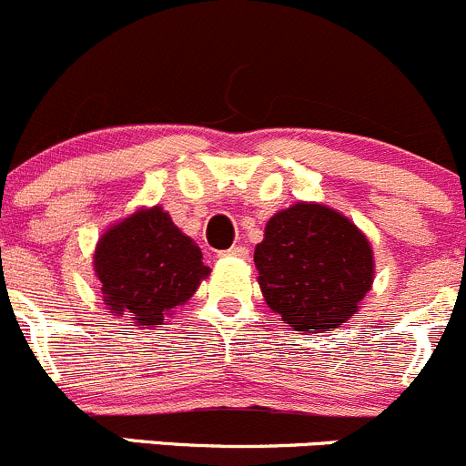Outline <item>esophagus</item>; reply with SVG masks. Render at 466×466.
Instances as JSON below:
<instances>
[{"mask_svg":"<svg viewBox=\"0 0 466 466\" xmlns=\"http://www.w3.org/2000/svg\"><path fill=\"white\" fill-rule=\"evenodd\" d=\"M219 256L221 258H247V256H249V249L242 245H236L226 251H219Z\"/></svg>","mask_w":466,"mask_h":466,"instance_id":"obj_1","label":"esophagus"}]
</instances>
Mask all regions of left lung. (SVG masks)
Returning <instances> with one entry per match:
<instances>
[{"instance_id":"8db88e82","label":"left lung","mask_w":466,"mask_h":466,"mask_svg":"<svg viewBox=\"0 0 466 466\" xmlns=\"http://www.w3.org/2000/svg\"><path fill=\"white\" fill-rule=\"evenodd\" d=\"M254 263L265 302L297 331L336 329L373 283L369 240L352 221L318 203L277 212Z\"/></svg>"}]
</instances>
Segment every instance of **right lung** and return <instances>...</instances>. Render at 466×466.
<instances>
[{
  "label": "right lung",
  "mask_w": 466,
  "mask_h": 466,
  "mask_svg": "<svg viewBox=\"0 0 466 466\" xmlns=\"http://www.w3.org/2000/svg\"><path fill=\"white\" fill-rule=\"evenodd\" d=\"M201 258V249L159 206L127 217L96 249V274L109 313L137 325H162L210 272Z\"/></svg>",
  "instance_id": "right-lung-1"
}]
</instances>
